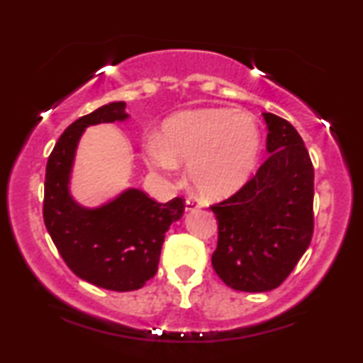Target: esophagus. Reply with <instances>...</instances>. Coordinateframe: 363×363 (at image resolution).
<instances>
[{"mask_svg":"<svg viewBox=\"0 0 363 363\" xmlns=\"http://www.w3.org/2000/svg\"><path fill=\"white\" fill-rule=\"evenodd\" d=\"M198 208H200V205H198V203H196L195 200H186V201H185V211H186V213L195 211V210H198Z\"/></svg>","mask_w":363,"mask_h":363,"instance_id":"obj_1","label":"esophagus"}]
</instances>
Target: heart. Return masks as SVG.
I'll list each match as a JSON object with an SVG mask.
<instances>
[{
  "mask_svg": "<svg viewBox=\"0 0 363 363\" xmlns=\"http://www.w3.org/2000/svg\"><path fill=\"white\" fill-rule=\"evenodd\" d=\"M259 123L246 111L223 107L183 111L163 122L160 138L145 143L148 167L175 173L188 162V180L205 200L220 201L241 190L261 155Z\"/></svg>",
  "mask_w": 363,
  "mask_h": 363,
  "instance_id": "1",
  "label": "heart"
}]
</instances>
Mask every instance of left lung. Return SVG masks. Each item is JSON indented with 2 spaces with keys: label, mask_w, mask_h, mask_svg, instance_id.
Listing matches in <instances>:
<instances>
[{
  "label": "left lung",
  "mask_w": 363,
  "mask_h": 363,
  "mask_svg": "<svg viewBox=\"0 0 363 363\" xmlns=\"http://www.w3.org/2000/svg\"><path fill=\"white\" fill-rule=\"evenodd\" d=\"M269 158L236 195L211 206L218 246L211 264L235 291L276 289L311 245L314 168L294 127L264 112Z\"/></svg>",
  "instance_id": "left-lung-1"
}]
</instances>
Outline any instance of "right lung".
<instances>
[{
	"instance_id": "1",
	"label": "right lung",
	"mask_w": 363,
	"mask_h": 363,
	"mask_svg": "<svg viewBox=\"0 0 363 363\" xmlns=\"http://www.w3.org/2000/svg\"><path fill=\"white\" fill-rule=\"evenodd\" d=\"M125 102H108L69 125L54 145L44 183V225L74 274L108 291H135L155 276L165 233L183 216L185 201L157 203L127 188L89 208L71 193L77 145L87 127L125 122Z\"/></svg>"
}]
</instances>
